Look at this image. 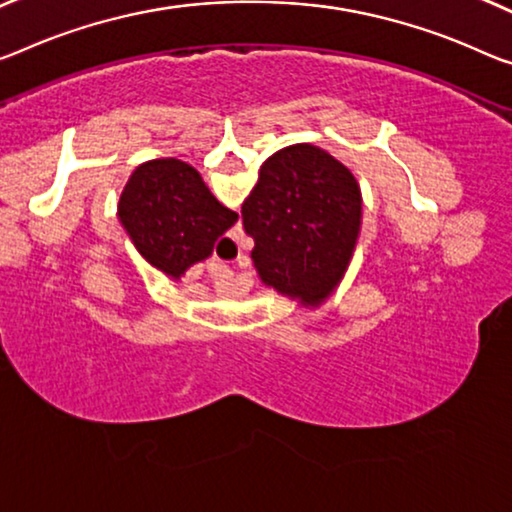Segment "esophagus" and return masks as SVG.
<instances>
[{
    "mask_svg": "<svg viewBox=\"0 0 512 512\" xmlns=\"http://www.w3.org/2000/svg\"><path fill=\"white\" fill-rule=\"evenodd\" d=\"M229 242V245H238V238H231V240H226ZM210 272H215V277H219V279H231V274H233V270L229 265H222V263H212L210 265Z\"/></svg>",
    "mask_w": 512,
    "mask_h": 512,
    "instance_id": "obj_1",
    "label": "esophagus"
}]
</instances>
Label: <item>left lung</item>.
Here are the masks:
<instances>
[{"label": "left lung", "instance_id": "1", "mask_svg": "<svg viewBox=\"0 0 512 512\" xmlns=\"http://www.w3.org/2000/svg\"><path fill=\"white\" fill-rule=\"evenodd\" d=\"M242 226L254 238L251 258L265 286L318 306L341 283L357 245V178L318 146L281 148L258 171Z\"/></svg>", "mask_w": 512, "mask_h": 512}]
</instances>
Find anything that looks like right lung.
I'll list each match as a JSON object with an SVG mask.
<instances>
[{"mask_svg": "<svg viewBox=\"0 0 512 512\" xmlns=\"http://www.w3.org/2000/svg\"><path fill=\"white\" fill-rule=\"evenodd\" d=\"M119 219L139 254L171 279L206 261L238 212L210 194L199 171L176 157L139 164L123 187Z\"/></svg>", "mask_w": 512, "mask_h": 512, "instance_id": "1", "label": "right lung"}]
</instances>
